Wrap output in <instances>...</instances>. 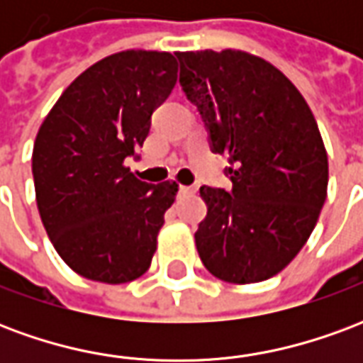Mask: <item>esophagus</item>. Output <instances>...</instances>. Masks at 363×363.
Masks as SVG:
<instances>
[{
    "mask_svg": "<svg viewBox=\"0 0 363 363\" xmlns=\"http://www.w3.org/2000/svg\"><path fill=\"white\" fill-rule=\"evenodd\" d=\"M179 192H181V194H194L196 189H194V186H184V184H181V186H179Z\"/></svg>",
    "mask_w": 363,
    "mask_h": 363,
    "instance_id": "obj_1",
    "label": "esophagus"
}]
</instances>
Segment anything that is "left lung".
Masks as SVG:
<instances>
[{"label":"left lung","instance_id":"8db88e82","mask_svg":"<svg viewBox=\"0 0 363 363\" xmlns=\"http://www.w3.org/2000/svg\"><path fill=\"white\" fill-rule=\"evenodd\" d=\"M184 95L213 153L228 155L231 190L202 186L208 206L194 233L200 260L229 284H255L288 267L327 200L328 159L296 85L241 50L179 52Z\"/></svg>","mask_w":363,"mask_h":363}]
</instances>
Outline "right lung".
Instances as JSON below:
<instances>
[{
  "label": "right lung",
  "mask_w": 363,
  "mask_h": 363,
  "mask_svg": "<svg viewBox=\"0 0 363 363\" xmlns=\"http://www.w3.org/2000/svg\"><path fill=\"white\" fill-rule=\"evenodd\" d=\"M174 83L169 52L112 54L62 93L36 134L38 213L62 260L83 278L126 284L150 268L179 184L140 181L124 159L143 145Z\"/></svg>",
  "instance_id": "1"
}]
</instances>
